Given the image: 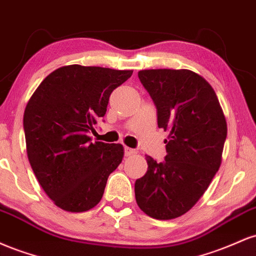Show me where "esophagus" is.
<instances>
[{"label": "esophagus", "mask_w": 256, "mask_h": 256, "mask_svg": "<svg viewBox=\"0 0 256 256\" xmlns=\"http://www.w3.org/2000/svg\"><path fill=\"white\" fill-rule=\"evenodd\" d=\"M136 152H137L134 150V149L128 148V146H125V155H126V156H132V155H134Z\"/></svg>", "instance_id": "34e87169"}]
</instances>
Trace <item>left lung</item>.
Returning <instances> with one entry per match:
<instances>
[{
	"label": "left lung",
	"instance_id": "obj_1",
	"mask_svg": "<svg viewBox=\"0 0 256 256\" xmlns=\"http://www.w3.org/2000/svg\"><path fill=\"white\" fill-rule=\"evenodd\" d=\"M138 78L158 110V126L168 132L167 155L134 183L138 207L158 220L190 210L222 165L228 125L216 91L190 70H143Z\"/></svg>",
	"mask_w": 256,
	"mask_h": 256
}]
</instances>
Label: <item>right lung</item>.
Here are the masks:
<instances>
[{
	"instance_id": "1",
	"label": "right lung",
	"mask_w": 256,
	"mask_h": 256,
	"mask_svg": "<svg viewBox=\"0 0 256 256\" xmlns=\"http://www.w3.org/2000/svg\"><path fill=\"white\" fill-rule=\"evenodd\" d=\"M131 70L68 64L38 85L24 112L26 152L38 183L55 206L86 212L101 201L124 146L89 134L104 118L110 96Z\"/></svg>"
}]
</instances>
